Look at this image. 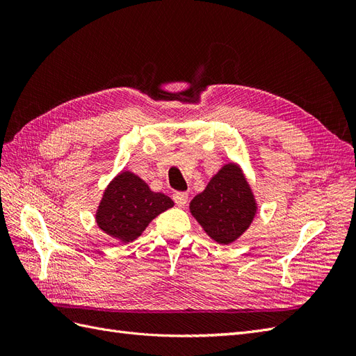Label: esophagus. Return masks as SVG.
Instances as JSON below:
<instances>
[{
	"mask_svg": "<svg viewBox=\"0 0 356 356\" xmlns=\"http://www.w3.org/2000/svg\"><path fill=\"white\" fill-rule=\"evenodd\" d=\"M172 197H174V202L178 204V207H186V203L188 202V195L186 191H175Z\"/></svg>",
	"mask_w": 356,
	"mask_h": 356,
	"instance_id": "esophagus-1",
	"label": "esophagus"
}]
</instances>
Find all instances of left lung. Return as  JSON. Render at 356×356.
Instances as JSON below:
<instances>
[{"mask_svg":"<svg viewBox=\"0 0 356 356\" xmlns=\"http://www.w3.org/2000/svg\"><path fill=\"white\" fill-rule=\"evenodd\" d=\"M190 212L209 238L221 245L239 239L250 227L257 202L242 169L229 163L190 202Z\"/></svg>","mask_w":356,"mask_h":356,"instance_id":"8db88e82","label":"left lung"}]
</instances>
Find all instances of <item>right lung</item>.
<instances>
[{
	"label": "right lung",
	"mask_w": 356,
	"mask_h": 356,
	"mask_svg": "<svg viewBox=\"0 0 356 356\" xmlns=\"http://www.w3.org/2000/svg\"><path fill=\"white\" fill-rule=\"evenodd\" d=\"M172 207L170 197L152 191L145 181L123 170L105 188L96 211V222L111 238L127 243L141 236L159 213Z\"/></svg>",
	"instance_id": "right-lung-1"
}]
</instances>
